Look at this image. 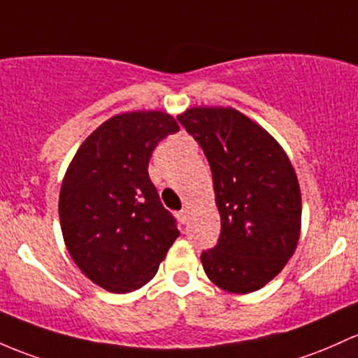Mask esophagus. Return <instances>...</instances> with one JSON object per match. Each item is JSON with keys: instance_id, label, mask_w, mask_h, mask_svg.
Listing matches in <instances>:
<instances>
[{"instance_id": "1", "label": "esophagus", "mask_w": 358, "mask_h": 358, "mask_svg": "<svg viewBox=\"0 0 358 358\" xmlns=\"http://www.w3.org/2000/svg\"><path fill=\"white\" fill-rule=\"evenodd\" d=\"M178 219H180V222H182V224H187V221H188V207H185V209L180 210Z\"/></svg>"}]
</instances>
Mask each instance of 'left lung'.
I'll list each match as a JSON object with an SVG mask.
<instances>
[{
    "label": "left lung",
    "instance_id": "1",
    "mask_svg": "<svg viewBox=\"0 0 358 358\" xmlns=\"http://www.w3.org/2000/svg\"><path fill=\"white\" fill-rule=\"evenodd\" d=\"M210 164L221 236L202 251L217 287L248 294L280 273L301 234V188L280 144L234 108L194 107L176 117Z\"/></svg>",
    "mask_w": 358,
    "mask_h": 358
}]
</instances>
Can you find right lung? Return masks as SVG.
I'll use <instances>...</instances> for the list:
<instances>
[{
  "mask_svg": "<svg viewBox=\"0 0 358 358\" xmlns=\"http://www.w3.org/2000/svg\"><path fill=\"white\" fill-rule=\"evenodd\" d=\"M178 131L164 112L120 113L86 137L66 171L59 195L66 248L110 292L148 284L180 236L148 173L159 141Z\"/></svg>",
  "mask_w": 358,
  "mask_h": 358,
  "instance_id": "add662e5",
  "label": "right lung"
}]
</instances>
